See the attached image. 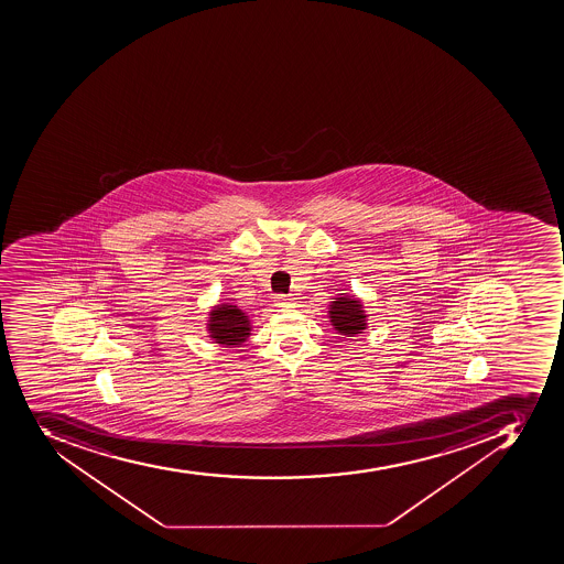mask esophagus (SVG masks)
Returning a JSON list of instances; mask_svg holds the SVG:
<instances>
[{
	"label": "esophagus",
	"instance_id": "obj_1",
	"mask_svg": "<svg viewBox=\"0 0 564 564\" xmlns=\"http://www.w3.org/2000/svg\"><path fill=\"white\" fill-rule=\"evenodd\" d=\"M276 307H291L293 305V299L289 294H276L275 296Z\"/></svg>",
	"mask_w": 564,
	"mask_h": 564
}]
</instances>
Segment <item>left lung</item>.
Returning a JSON list of instances; mask_svg holds the SVG:
<instances>
[{
  "instance_id": "left-lung-1",
  "label": "left lung",
  "mask_w": 564,
  "mask_h": 564,
  "mask_svg": "<svg viewBox=\"0 0 564 564\" xmlns=\"http://www.w3.org/2000/svg\"><path fill=\"white\" fill-rule=\"evenodd\" d=\"M330 316L335 328L348 337L362 334L366 326L362 307L355 299H337V302L332 305Z\"/></svg>"
}]
</instances>
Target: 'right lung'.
Segmentation results:
<instances>
[{
	"label": "right lung",
	"instance_id": "obj_1",
	"mask_svg": "<svg viewBox=\"0 0 564 564\" xmlns=\"http://www.w3.org/2000/svg\"><path fill=\"white\" fill-rule=\"evenodd\" d=\"M212 323H209V330H212L213 339L218 340V344H234L245 343L250 325H248L247 316L243 311L232 307V305H221L216 308L212 314Z\"/></svg>",
	"mask_w": 564,
	"mask_h": 564
}]
</instances>
